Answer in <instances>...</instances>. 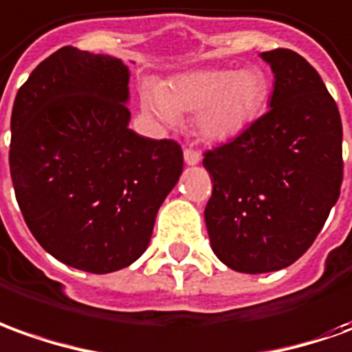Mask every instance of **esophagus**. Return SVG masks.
Masks as SVG:
<instances>
[{"label": "esophagus", "mask_w": 352, "mask_h": 352, "mask_svg": "<svg viewBox=\"0 0 352 352\" xmlns=\"http://www.w3.org/2000/svg\"><path fill=\"white\" fill-rule=\"evenodd\" d=\"M184 161L188 164H197L201 161V153L197 149H193V147H186L184 149Z\"/></svg>", "instance_id": "34e87169"}]
</instances>
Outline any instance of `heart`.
<instances>
[{
  "label": "heart",
  "instance_id": "1",
  "mask_svg": "<svg viewBox=\"0 0 352 352\" xmlns=\"http://www.w3.org/2000/svg\"><path fill=\"white\" fill-rule=\"evenodd\" d=\"M268 80L261 70H199L174 80L161 94H147L145 109L164 122L195 113L207 140L224 142L241 134L263 111Z\"/></svg>",
  "mask_w": 352,
  "mask_h": 352
}]
</instances>
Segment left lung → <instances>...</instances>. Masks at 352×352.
<instances>
[{
	"label": "left lung",
	"mask_w": 352,
	"mask_h": 352,
	"mask_svg": "<svg viewBox=\"0 0 352 352\" xmlns=\"http://www.w3.org/2000/svg\"><path fill=\"white\" fill-rule=\"evenodd\" d=\"M261 57L276 78L270 109L203 153L210 247L245 274L282 270L307 253L343 182L341 116L320 74L292 50Z\"/></svg>",
	"instance_id": "1"
}]
</instances>
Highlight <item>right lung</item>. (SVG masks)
<instances>
[{
    "label": "right lung",
    "mask_w": 352,
    "mask_h": 352,
    "mask_svg": "<svg viewBox=\"0 0 352 352\" xmlns=\"http://www.w3.org/2000/svg\"><path fill=\"white\" fill-rule=\"evenodd\" d=\"M128 69L65 45L16 91L9 166L38 243L57 261L107 274L138 261L184 168L174 140L128 128Z\"/></svg>",
    "instance_id": "right-lung-1"
}]
</instances>
